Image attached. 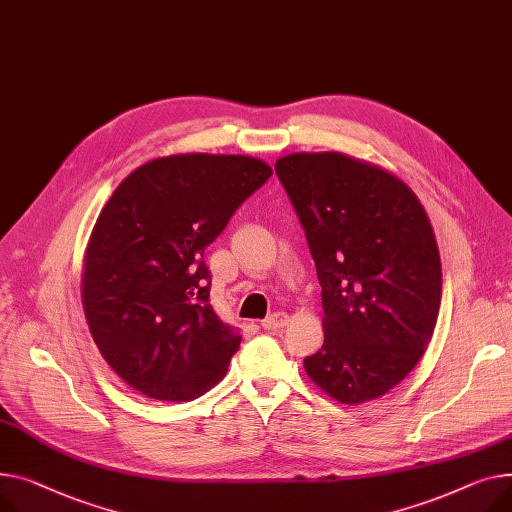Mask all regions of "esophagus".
<instances>
[{"label": "esophagus", "instance_id": "obj_1", "mask_svg": "<svg viewBox=\"0 0 512 512\" xmlns=\"http://www.w3.org/2000/svg\"><path fill=\"white\" fill-rule=\"evenodd\" d=\"M288 315L286 313H274V315H269L267 319H263V329H267V331H278V329H282V327H286L288 325Z\"/></svg>", "mask_w": 512, "mask_h": 512}]
</instances>
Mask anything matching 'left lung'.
<instances>
[{
  "instance_id": "obj_1",
  "label": "left lung",
  "mask_w": 512,
  "mask_h": 512,
  "mask_svg": "<svg viewBox=\"0 0 512 512\" xmlns=\"http://www.w3.org/2000/svg\"><path fill=\"white\" fill-rule=\"evenodd\" d=\"M276 173L323 288L325 342L304 370L344 405L383 397L420 362L438 319L430 218L397 175L342 152H294Z\"/></svg>"
}]
</instances>
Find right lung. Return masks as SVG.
Returning a JSON list of instances; mask_svg holds the SVG:
<instances>
[{
	"label": "right lung",
	"instance_id": "right-lung-1",
	"mask_svg": "<svg viewBox=\"0 0 512 512\" xmlns=\"http://www.w3.org/2000/svg\"><path fill=\"white\" fill-rule=\"evenodd\" d=\"M274 170L241 154H173L129 173L100 210L82 306L102 358L158 401H191L228 370L241 331L210 304L203 251Z\"/></svg>",
	"mask_w": 512,
	"mask_h": 512
}]
</instances>
